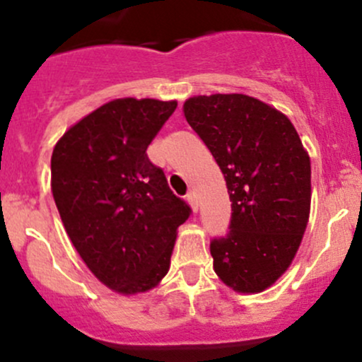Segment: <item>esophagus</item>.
I'll list each match as a JSON object with an SVG mask.
<instances>
[{
	"label": "esophagus",
	"instance_id": "34e87169",
	"mask_svg": "<svg viewBox=\"0 0 362 362\" xmlns=\"http://www.w3.org/2000/svg\"><path fill=\"white\" fill-rule=\"evenodd\" d=\"M185 197H187V202L190 204V208H192L194 211H197V208H199V204H197V196H196V192H189Z\"/></svg>",
	"mask_w": 362,
	"mask_h": 362
}]
</instances>
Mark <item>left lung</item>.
Segmentation results:
<instances>
[{
  "label": "left lung",
  "mask_w": 362,
  "mask_h": 362,
  "mask_svg": "<svg viewBox=\"0 0 362 362\" xmlns=\"http://www.w3.org/2000/svg\"><path fill=\"white\" fill-rule=\"evenodd\" d=\"M194 132L223 173L232 218L209 244L213 268L237 292H261L284 275L305 232L311 161L284 113L245 94L185 101Z\"/></svg>",
  "instance_id": "8db88e82"
}]
</instances>
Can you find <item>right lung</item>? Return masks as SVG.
Masks as SVG:
<instances>
[{
  "mask_svg": "<svg viewBox=\"0 0 362 362\" xmlns=\"http://www.w3.org/2000/svg\"><path fill=\"white\" fill-rule=\"evenodd\" d=\"M175 108L177 101L115 99L53 149L59 216L87 268L111 291L153 288L168 273L177 228L192 213L146 153Z\"/></svg>",
  "mask_w": 362,
  "mask_h": 362,
  "instance_id": "right-lung-1",
  "label": "right lung"
}]
</instances>
